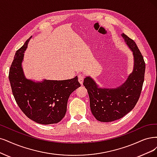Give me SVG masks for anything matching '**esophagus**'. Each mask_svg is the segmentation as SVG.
Wrapping results in <instances>:
<instances>
[{
    "label": "esophagus",
    "mask_w": 157,
    "mask_h": 157,
    "mask_svg": "<svg viewBox=\"0 0 157 157\" xmlns=\"http://www.w3.org/2000/svg\"><path fill=\"white\" fill-rule=\"evenodd\" d=\"M84 78H85V76L83 75H78V81L80 83L81 85H82L83 83V80H84Z\"/></svg>",
    "instance_id": "34e87169"
}]
</instances>
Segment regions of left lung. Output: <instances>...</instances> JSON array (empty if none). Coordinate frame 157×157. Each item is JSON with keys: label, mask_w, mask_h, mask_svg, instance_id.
Returning <instances> with one entry per match:
<instances>
[{"label": "left lung", "mask_w": 157, "mask_h": 157, "mask_svg": "<svg viewBox=\"0 0 157 157\" xmlns=\"http://www.w3.org/2000/svg\"><path fill=\"white\" fill-rule=\"evenodd\" d=\"M134 56V68L125 82L117 89L98 88L90 77L84 79L83 85L88 91L92 114L102 122H109L124 117L136 105L140 98L144 81L146 63L135 42L121 34Z\"/></svg>", "instance_id": "1"}]
</instances>
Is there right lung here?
<instances>
[{
	"instance_id": "add662e5",
	"label": "right lung",
	"mask_w": 157,
	"mask_h": 157,
	"mask_svg": "<svg viewBox=\"0 0 157 157\" xmlns=\"http://www.w3.org/2000/svg\"><path fill=\"white\" fill-rule=\"evenodd\" d=\"M31 37L16 52L11 65L8 77L12 93L28 118L40 124H56L65 117L70 95L81 85L78 76L61 81L44 79L39 83L26 79L21 63Z\"/></svg>"
}]
</instances>
